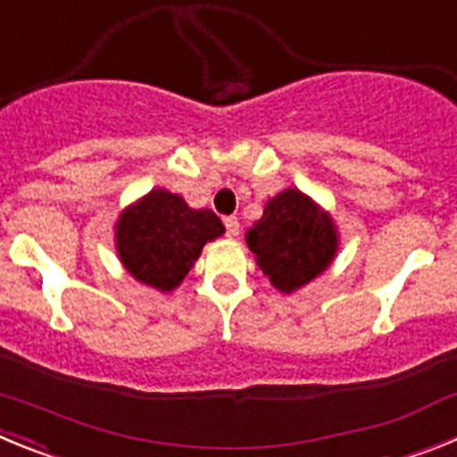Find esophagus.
Returning <instances> with one entry per match:
<instances>
[{"label":"esophagus","mask_w":457,"mask_h":457,"mask_svg":"<svg viewBox=\"0 0 457 457\" xmlns=\"http://www.w3.org/2000/svg\"><path fill=\"white\" fill-rule=\"evenodd\" d=\"M224 226H226V236L228 237L240 236V221H237V217H226Z\"/></svg>","instance_id":"obj_1"}]
</instances>
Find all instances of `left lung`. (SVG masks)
<instances>
[{
  "label": "left lung",
  "mask_w": 457,
  "mask_h": 457,
  "mask_svg": "<svg viewBox=\"0 0 457 457\" xmlns=\"http://www.w3.org/2000/svg\"><path fill=\"white\" fill-rule=\"evenodd\" d=\"M245 240L270 284L286 295L325 272L338 252L332 215L295 187L265 204Z\"/></svg>",
  "instance_id": "8db88e82"
}]
</instances>
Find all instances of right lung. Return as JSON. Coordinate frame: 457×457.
<instances>
[{
	"label": "right lung",
	"mask_w": 457,
	"mask_h": 457,
	"mask_svg": "<svg viewBox=\"0 0 457 457\" xmlns=\"http://www.w3.org/2000/svg\"><path fill=\"white\" fill-rule=\"evenodd\" d=\"M221 233L224 224L212 210H194L179 194L151 189L120 212L116 252L137 281L169 293L187 277L205 242Z\"/></svg>",
	"instance_id": "obj_1"
}]
</instances>
